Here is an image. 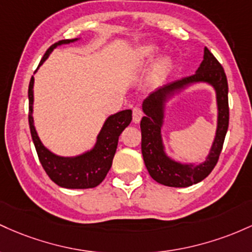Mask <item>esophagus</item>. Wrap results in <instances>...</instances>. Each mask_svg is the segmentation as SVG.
<instances>
[{"label":"esophagus","mask_w":252,"mask_h":252,"mask_svg":"<svg viewBox=\"0 0 252 252\" xmlns=\"http://www.w3.org/2000/svg\"><path fill=\"white\" fill-rule=\"evenodd\" d=\"M132 118H133V123L134 124H138L141 120V118H143V111H141L139 107H134Z\"/></svg>","instance_id":"esophagus-1"}]
</instances>
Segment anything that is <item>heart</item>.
Instances as JSON below:
<instances>
[{"label": "heart", "instance_id": "b5f03b06", "mask_svg": "<svg viewBox=\"0 0 252 252\" xmlns=\"http://www.w3.org/2000/svg\"><path fill=\"white\" fill-rule=\"evenodd\" d=\"M158 47L156 45L154 44H146L140 46L139 49L137 51V57L139 61L141 62H145L149 61L156 55ZM170 65H171V58L169 56L164 55L160 56L156 59L154 64V69H152V73H154L155 77H162L163 75H165L166 71L170 69Z\"/></svg>", "mask_w": 252, "mask_h": 252}]
</instances>
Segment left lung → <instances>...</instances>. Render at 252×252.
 Listing matches in <instances>:
<instances>
[{
	"mask_svg": "<svg viewBox=\"0 0 252 252\" xmlns=\"http://www.w3.org/2000/svg\"><path fill=\"white\" fill-rule=\"evenodd\" d=\"M205 83L216 92L217 128L208 156L202 162L176 160L166 152L161 129L165 123L166 103L171 95L194 84ZM228 86L224 69L210 52L203 50V59L194 75L171 82L152 92L144 100L140 121L141 154L150 176L168 187L186 188L196 185L211 174L219 159L228 127Z\"/></svg>",
	"mask_w": 252,
	"mask_h": 252,
	"instance_id": "8db88e82",
	"label": "left lung"
}]
</instances>
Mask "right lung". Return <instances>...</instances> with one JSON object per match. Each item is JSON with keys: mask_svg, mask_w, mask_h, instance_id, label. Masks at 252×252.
Instances as JSON below:
<instances>
[{"mask_svg": "<svg viewBox=\"0 0 252 252\" xmlns=\"http://www.w3.org/2000/svg\"><path fill=\"white\" fill-rule=\"evenodd\" d=\"M80 39L81 38L66 39V40H61L53 44L46 51L39 66L42 65L52 53V51L57 49L58 46L76 42ZM33 87H34V77L31 78L30 87H28V100H30L28 121H30L31 134H32L36 154L46 174L56 185L63 188L88 189L100 185L111 169L121 132L131 124V109H125V111L109 115L104 120L96 137L94 146L90 150H87L76 156H59L42 144L35 129L34 119H33V103H34Z\"/></svg>", "mask_w": 252, "mask_h": 252, "instance_id": "right-lung-1", "label": "right lung"}]
</instances>
